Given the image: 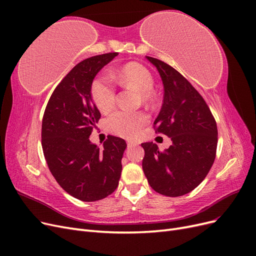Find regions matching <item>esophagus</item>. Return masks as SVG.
I'll return each mask as SVG.
<instances>
[{
	"label": "esophagus",
	"instance_id": "obj_1",
	"mask_svg": "<svg viewBox=\"0 0 256 256\" xmlns=\"http://www.w3.org/2000/svg\"><path fill=\"white\" fill-rule=\"evenodd\" d=\"M127 145H128V147H134V146H136L138 143H136V142H134V141H128V142H127Z\"/></svg>",
	"mask_w": 256,
	"mask_h": 256
}]
</instances>
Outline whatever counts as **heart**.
<instances>
[{
	"label": "heart",
	"mask_w": 256,
	"mask_h": 256,
	"mask_svg": "<svg viewBox=\"0 0 256 256\" xmlns=\"http://www.w3.org/2000/svg\"><path fill=\"white\" fill-rule=\"evenodd\" d=\"M112 80L120 86H131L138 90L145 102H150L152 98L150 90L154 88V78L148 69L141 64L129 63L118 70L111 72L109 76L100 74L92 81L90 96L99 111L109 112L115 104V86ZM147 122L148 118L141 111H115L106 118V127L118 136L134 138Z\"/></svg>",
	"instance_id": "heart-1"
}]
</instances>
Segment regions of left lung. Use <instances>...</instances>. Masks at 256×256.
Returning a JSON list of instances; mask_svg holds the SVG:
<instances>
[{
  "label": "left lung",
  "mask_w": 256,
  "mask_h": 256,
  "mask_svg": "<svg viewBox=\"0 0 256 256\" xmlns=\"http://www.w3.org/2000/svg\"><path fill=\"white\" fill-rule=\"evenodd\" d=\"M146 58L157 68L164 90L154 128L171 138L172 145L160 152L152 142L143 143L142 168L154 191L180 196L196 189L212 168L218 129L205 100L182 74L160 60Z\"/></svg>",
  "instance_id": "left-lung-1"
}]
</instances>
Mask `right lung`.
<instances>
[{"label":"right lung","instance_id":"add662e5","mask_svg":"<svg viewBox=\"0 0 256 256\" xmlns=\"http://www.w3.org/2000/svg\"><path fill=\"white\" fill-rule=\"evenodd\" d=\"M118 53L76 64L52 92L42 126V145L50 172L68 194L83 202L110 196L118 186L127 144L109 136L102 148L90 141L100 118L90 86L96 74Z\"/></svg>","mask_w":256,"mask_h":256}]
</instances>
